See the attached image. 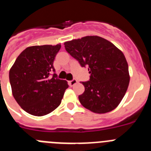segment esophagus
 <instances>
[{"instance_id": "34e87169", "label": "esophagus", "mask_w": 151, "mask_h": 151, "mask_svg": "<svg viewBox=\"0 0 151 151\" xmlns=\"http://www.w3.org/2000/svg\"><path fill=\"white\" fill-rule=\"evenodd\" d=\"M77 82H78V81H77L76 79H75V78H73V80H71V81H69V86H71V87H73V85H76V84Z\"/></svg>"}]
</instances>
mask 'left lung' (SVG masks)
Masks as SVG:
<instances>
[{
  "mask_svg": "<svg viewBox=\"0 0 151 151\" xmlns=\"http://www.w3.org/2000/svg\"><path fill=\"white\" fill-rule=\"evenodd\" d=\"M65 49L82 67H88L90 79L82 82L85 91L78 96L83 106L96 113L112 111L125 96L129 84V66L121 50L99 36H86L64 43Z\"/></svg>",
  "mask_w": 151,
  "mask_h": 151,
  "instance_id": "left-lung-1",
  "label": "left lung"
}]
</instances>
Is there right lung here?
<instances>
[{
    "label": "right lung",
    "instance_id": "add662e5",
    "mask_svg": "<svg viewBox=\"0 0 151 151\" xmlns=\"http://www.w3.org/2000/svg\"><path fill=\"white\" fill-rule=\"evenodd\" d=\"M60 45L29 47L16 60L9 73L13 95L26 112L42 116L60 104L69 85L58 78L54 61Z\"/></svg>",
    "mask_w": 151,
    "mask_h": 151
}]
</instances>
